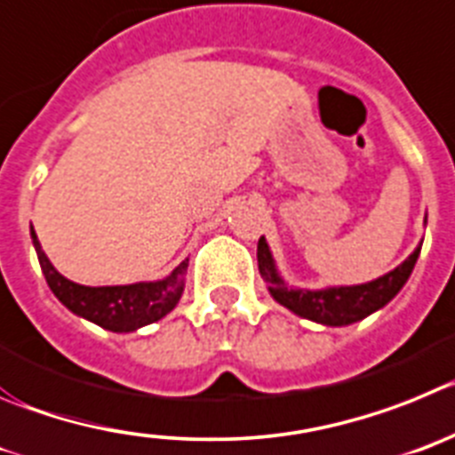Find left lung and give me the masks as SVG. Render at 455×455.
<instances>
[{
	"instance_id": "1",
	"label": "left lung",
	"mask_w": 455,
	"mask_h": 455,
	"mask_svg": "<svg viewBox=\"0 0 455 455\" xmlns=\"http://www.w3.org/2000/svg\"><path fill=\"white\" fill-rule=\"evenodd\" d=\"M419 249L421 244L399 267L387 272L386 276L370 281V283L329 290H294L288 288L283 278L278 276L267 243H265V237H260L258 240V269L269 283V294L294 315L317 322V324L347 326L358 319H365L367 315L383 308L390 299H395V294L406 285L408 276L412 274V267L419 258Z\"/></svg>"
}]
</instances>
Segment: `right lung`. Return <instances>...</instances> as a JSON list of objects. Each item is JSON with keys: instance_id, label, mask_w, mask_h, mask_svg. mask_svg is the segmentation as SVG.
Here are the masks:
<instances>
[{"instance_id": "add662e5", "label": "right lung", "mask_w": 455, "mask_h": 455, "mask_svg": "<svg viewBox=\"0 0 455 455\" xmlns=\"http://www.w3.org/2000/svg\"><path fill=\"white\" fill-rule=\"evenodd\" d=\"M31 237H34V247L44 278H47V285L56 294V299L63 306H68L72 313L95 322L101 329H108L113 333L136 331L165 317L181 299L188 260H183L170 276L163 278V281H154V283L88 288V285L72 283L65 276H60L54 265L49 263V258L44 256L34 228H31Z\"/></svg>"}]
</instances>
